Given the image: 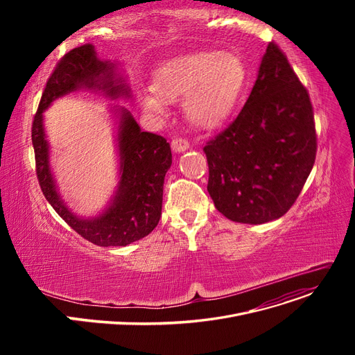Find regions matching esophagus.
Wrapping results in <instances>:
<instances>
[{"instance_id":"obj_1","label":"esophagus","mask_w":355,"mask_h":355,"mask_svg":"<svg viewBox=\"0 0 355 355\" xmlns=\"http://www.w3.org/2000/svg\"><path fill=\"white\" fill-rule=\"evenodd\" d=\"M171 146L175 153H182L185 151V149L190 148V142L185 139V138H181V137H177L171 141Z\"/></svg>"}]
</instances>
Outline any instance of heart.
Wrapping results in <instances>:
<instances>
[{
    "label": "heart",
    "mask_w": 355,
    "mask_h": 355,
    "mask_svg": "<svg viewBox=\"0 0 355 355\" xmlns=\"http://www.w3.org/2000/svg\"><path fill=\"white\" fill-rule=\"evenodd\" d=\"M246 67L233 53L202 51L181 55L165 63L155 74L157 93L142 96V105L154 115H164L165 99L184 95L182 107L191 122L217 128L236 107L246 83Z\"/></svg>",
    "instance_id": "obj_1"
}]
</instances>
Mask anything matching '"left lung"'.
Listing matches in <instances>:
<instances>
[{"mask_svg": "<svg viewBox=\"0 0 355 355\" xmlns=\"http://www.w3.org/2000/svg\"><path fill=\"white\" fill-rule=\"evenodd\" d=\"M207 191L232 221L262 225L300 197L316 155L313 109L285 53L269 43L237 118L202 148Z\"/></svg>", "mask_w": 355, "mask_h": 355, "instance_id": "1", "label": "left lung"}]
</instances>
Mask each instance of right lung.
<instances>
[{"instance_id": "right-lung-1", "label": "right lung", "mask_w": 355, "mask_h": 355, "mask_svg": "<svg viewBox=\"0 0 355 355\" xmlns=\"http://www.w3.org/2000/svg\"><path fill=\"white\" fill-rule=\"evenodd\" d=\"M80 87L102 90L114 99L129 96L114 64L101 62L93 46L85 44L66 53L50 74L31 126L37 180L55 213L83 239L102 248L126 246L148 236L158 225L164 178L173 162L171 148L164 137L142 132L132 115L119 109L121 181L115 198L99 217L80 218L73 214L58 194L50 171L43 112L53 101Z\"/></svg>"}]
</instances>
